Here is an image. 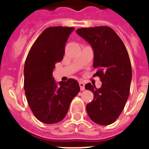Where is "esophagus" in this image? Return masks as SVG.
Returning <instances> with one entry per match:
<instances>
[{
    "label": "esophagus",
    "instance_id": "obj_1",
    "mask_svg": "<svg viewBox=\"0 0 149 149\" xmlns=\"http://www.w3.org/2000/svg\"><path fill=\"white\" fill-rule=\"evenodd\" d=\"M79 85H80V87H81V90H84V89H85L84 83L83 82V81H80V82H79Z\"/></svg>",
    "mask_w": 149,
    "mask_h": 149
}]
</instances>
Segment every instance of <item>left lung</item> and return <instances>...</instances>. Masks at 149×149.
I'll return each mask as SVG.
<instances>
[{
	"mask_svg": "<svg viewBox=\"0 0 149 149\" xmlns=\"http://www.w3.org/2000/svg\"><path fill=\"white\" fill-rule=\"evenodd\" d=\"M89 43L94 51L93 67L102 82L97 89L90 83L86 89L94 94L86 105L89 118L101 125L113 123L119 116L129 96L132 68L128 53L122 39L112 28L98 26L76 30Z\"/></svg>",
	"mask_w": 149,
	"mask_h": 149,
	"instance_id": "obj_1",
	"label": "left lung"
}]
</instances>
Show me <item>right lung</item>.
Segmentation results:
<instances>
[{"mask_svg":"<svg viewBox=\"0 0 149 149\" xmlns=\"http://www.w3.org/2000/svg\"><path fill=\"white\" fill-rule=\"evenodd\" d=\"M74 27L45 29L32 45L26 59L24 74L27 103L36 119L45 124L57 123L66 116L71 101L80 92L77 81L57 84L53 77L55 63L61 61Z\"/></svg>","mask_w":149,"mask_h":149,"instance_id":"right-lung-1","label":"right lung"}]
</instances>
